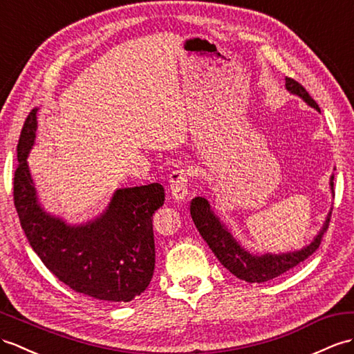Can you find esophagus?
I'll return each mask as SVG.
<instances>
[{
    "instance_id": "esophagus-1",
    "label": "esophagus",
    "mask_w": 354,
    "mask_h": 354,
    "mask_svg": "<svg viewBox=\"0 0 354 354\" xmlns=\"http://www.w3.org/2000/svg\"><path fill=\"white\" fill-rule=\"evenodd\" d=\"M189 172L182 167V168H176L174 171L169 174V191L172 198L176 201H183L187 198L189 191H187V177Z\"/></svg>"
}]
</instances>
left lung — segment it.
Segmentation results:
<instances>
[{"label":"left lung","instance_id":"8db88e82","mask_svg":"<svg viewBox=\"0 0 354 354\" xmlns=\"http://www.w3.org/2000/svg\"><path fill=\"white\" fill-rule=\"evenodd\" d=\"M286 87L291 94H296L300 99H304L309 106L320 111L317 102L309 96V93L304 88V85H300L297 81L291 80V77H286ZM330 189L333 192V176L330 177ZM191 216L196 230L200 231L201 237L205 240V243L209 245L213 254L216 255L221 264L227 270H230L239 279L260 283L281 277L282 273L295 269L296 266L304 263L309 255H313L318 246H320L324 232L329 228L332 212L327 214L323 228L309 245L299 249V251L264 255H255L248 252L232 237L225 223L214 214L210 203L205 198L195 196L191 201Z\"/></svg>","mask_w":354,"mask_h":354}]
</instances>
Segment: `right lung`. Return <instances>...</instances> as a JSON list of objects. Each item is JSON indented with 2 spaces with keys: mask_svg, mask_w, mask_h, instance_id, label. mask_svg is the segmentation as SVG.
<instances>
[{
  "mask_svg": "<svg viewBox=\"0 0 354 354\" xmlns=\"http://www.w3.org/2000/svg\"><path fill=\"white\" fill-rule=\"evenodd\" d=\"M37 111L25 120L18 142L13 200L21 227L48 269L76 292L105 301H131L154 272L151 218L163 205L159 183L117 189L108 209L81 225H68L39 204L27 158L37 131Z\"/></svg>",
  "mask_w": 354,
  "mask_h": 354,
  "instance_id": "obj_1",
  "label": "right lung"
}]
</instances>
